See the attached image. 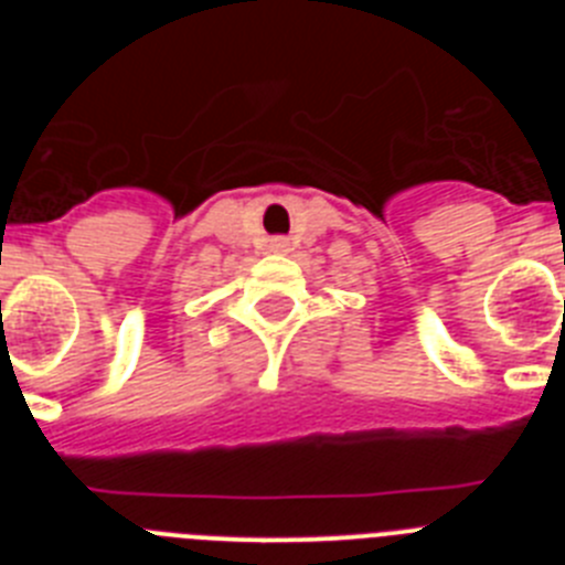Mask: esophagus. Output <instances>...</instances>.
<instances>
[{
    "label": "esophagus",
    "instance_id": "1",
    "mask_svg": "<svg viewBox=\"0 0 565 565\" xmlns=\"http://www.w3.org/2000/svg\"><path fill=\"white\" fill-rule=\"evenodd\" d=\"M271 248H274V252H286V239H274Z\"/></svg>",
    "mask_w": 565,
    "mask_h": 565
}]
</instances>
